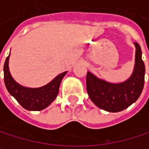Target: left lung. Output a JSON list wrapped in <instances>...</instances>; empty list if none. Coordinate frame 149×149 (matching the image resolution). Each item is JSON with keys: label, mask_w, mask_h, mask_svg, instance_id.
Listing matches in <instances>:
<instances>
[{"label": "left lung", "mask_w": 149, "mask_h": 149, "mask_svg": "<svg viewBox=\"0 0 149 149\" xmlns=\"http://www.w3.org/2000/svg\"><path fill=\"white\" fill-rule=\"evenodd\" d=\"M134 45L136 52L134 72L127 81L121 84H110L87 72V92L91 100L98 108L109 112H119L139 98L144 86L145 65L141 59V46L136 42Z\"/></svg>", "instance_id": "1"}]
</instances>
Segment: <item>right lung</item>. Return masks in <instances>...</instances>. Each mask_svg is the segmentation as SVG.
<instances>
[{"label": "right lung", "instance_id": "1", "mask_svg": "<svg viewBox=\"0 0 149 149\" xmlns=\"http://www.w3.org/2000/svg\"><path fill=\"white\" fill-rule=\"evenodd\" d=\"M8 59L7 57L4 64V82L7 90L17 102L27 110H41L46 108L58 96L60 83L66 72L57 76L51 83L43 87L32 89L26 88L17 84L11 77L8 70Z\"/></svg>", "mask_w": 149, "mask_h": 149}]
</instances>
